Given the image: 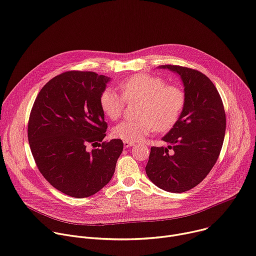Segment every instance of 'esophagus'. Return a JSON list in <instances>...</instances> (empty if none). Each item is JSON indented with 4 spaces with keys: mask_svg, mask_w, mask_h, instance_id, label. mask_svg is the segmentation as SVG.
<instances>
[{
    "mask_svg": "<svg viewBox=\"0 0 256 256\" xmlns=\"http://www.w3.org/2000/svg\"><path fill=\"white\" fill-rule=\"evenodd\" d=\"M124 148H128V147H130V146H134V143H132V142L124 141Z\"/></svg>",
    "mask_w": 256,
    "mask_h": 256,
    "instance_id": "obj_1",
    "label": "esophagus"
}]
</instances>
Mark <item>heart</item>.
<instances>
[{
  "instance_id": "heart-1",
  "label": "heart",
  "mask_w": 256,
  "mask_h": 256,
  "mask_svg": "<svg viewBox=\"0 0 256 256\" xmlns=\"http://www.w3.org/2000/svg\"><path fill=\"white\" fill-rule=\"evenodd\" d=\"M122 98L110 88L102 92L99 104L109 120H118L124 113L126 103L140 102L136 120H124L112 130L113 136L126 142H138L152 132H168L178 122L186 106L184 90L168 84L159 76L136 74L120 84Z\"/></svg>"
}]
</instances>
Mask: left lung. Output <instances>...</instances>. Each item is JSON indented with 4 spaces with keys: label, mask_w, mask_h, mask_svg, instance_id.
I'll list each match as a JSON object with an SVG mask.
<instances>
[{
    "label": "left lung",
    "mask_w": 256,
    "mask_h": 256,
    "mask_svg": "<svg viewBox=\"0 0 256 256\" xmlns=\"http://www.w3.org/2000/svg\"><path fill=\"white\" fill-rule=\"evenodd\" d=\"M182 78L186 106L176 124L164 136L168 147H151L146 174L160 189L188 191L200 184L220 156L226 112L218 92L205 74L180 65H162Z\"/></svg>",
    "instance_id": "8db88e82"
}]
</instances>
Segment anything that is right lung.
Listing matches in <instances>:
<instances>
[{"label": "right lung", "instance_id": "right-lung-1", "mask_svg": "<svg viewBox=\"0 0 256 256\" xmlns=\"http://www.w3.org/2000/svg\"><path fill=\"white\" fill-rule=\"evenodd\" d=\"M109 78L70 70L46 84L32 105L28 136L36 164L54 188L74 198L99 192L115 170L120 138L103 141L107 124L99 104ZM92 146L90 152L87 146Z\"/></svg>", "mask_w": 256, "mask_h": 256}]
</instances>
